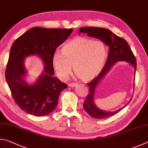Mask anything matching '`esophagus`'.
I'll return each instance as SVG.
<instances>
[{
    "label": "esophagus",
    "mask_w": 148,
    "mask_h": 148,
    "mask_svg": "<svg viewBox=\"0 0 148 148\" xmlns=\"http://www.w3.org/2000/svg\"><path fill=\"white\" fill-rule=\"evenodd\" d=\"M78 85V83H69L68 86L69 87H75Z\"/></svg>",
    "instance_id": "34e87169"
}]
</instances>
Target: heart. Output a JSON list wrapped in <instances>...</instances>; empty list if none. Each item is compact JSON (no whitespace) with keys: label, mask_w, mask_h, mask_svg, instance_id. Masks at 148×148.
<instances>
[{"label":"heart","mask_w":148,"mask_h":148,"mask_svg":"<svg viewBox=\"0 0 148 148\" xmlns=\"http://www.w3.org/2000/svg\"><path fill=\"white\" fill-rule=\"evenodd\" d=\"M107 47L103 41L78 37L66 43L62 53L56 52L52 56V65L60 79L66 80L72 71L84 81L99 75L105 66Z\"/></svg>","instance_id":"b5f03b06"}]
</instances>
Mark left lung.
I'll return each instance as SVG.
<instances>
[{
	"label": "left lung",
	"mask_w": 148,
	"mask_h": 148,
	"mask_svg": "<svg viewBox=\"0 0 148 148\" xmlns=\"http://www.w3.org/2000/svg\"><path fill=\"white\" fill-rule=\"evenodd\" d=\"M87 34L89 37L95 38L103 41L108 47V55L107 62L101 72L98 75L96 78L90 82L88 85L89 86V92L84 103L83 107L86 112L92 118L102 119L112 116L118 113L122 108L125 107L128 103L122 108L115 111H107L100 109L94 103L95 92L96 88L100 81L103 80L107 73L114 66L116 62L125 61L130 64L134 69V77H135L136 70V59L132 52L130 47L124 39L116 36L112 31L104 28L95 27H82L80 28L79 34ZM131 98L129 100L131 101Z\"/></svg>",
	"instance_id": "left-lung-1"
}]
</instances>
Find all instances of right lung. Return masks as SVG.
I'll list each match as a JSON object with an SVG mask.
<instances>
[{"label":"right lung","mask_w":148,"mask_h":148,"mask_svg":"<svg viewBox=\"0 0 148 148\" xmlns=\"http://www.w3.org/2000/svg\"><path fill=\"white\" fill-rule=\"evenodd\" d=\"M73 31L71 28L33 27L12 44L5 73L6 81L15 102L28 114L47 116L57 107L59 95L67 84L53 76L52 56ZM33 55L40 58L44 68L35 82L29 84L25 81L27 73L24 60Z\"/></svg>","instance_id":"add662e5"}]
</instances>
